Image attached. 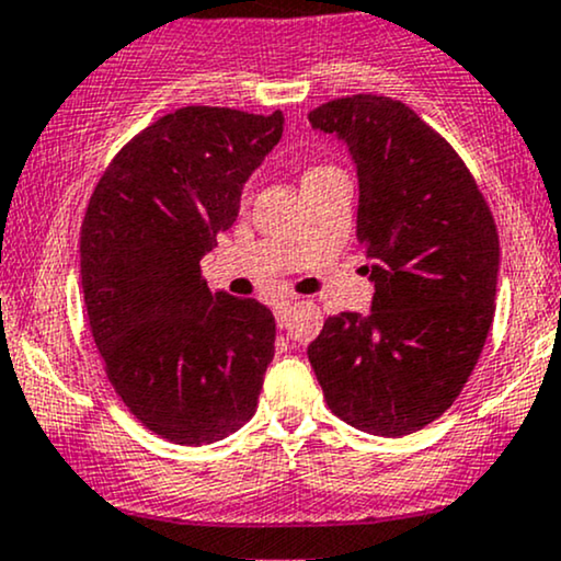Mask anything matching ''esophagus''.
<instances>
[{
	"label": "esophagus",
	"instance_id": "1",
	"mask_svg": "<svg viewBox=\"0 0 561 561\" xmlns=\"http://www.w3.org/2000/svg\"><path fill=\"white\" fill-rule=\"evenodd\" d=\"M293 298H282V300H276L274 302V317H276V324L279 327H285V321H287V313L293 311Z\"/></svg>",
	"mask_w": 561,
	"mask_h": 561
}]
</instances>
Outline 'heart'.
I'll return each instance as SVG.
<instances>
[{
    "mask_svg": "<svg viewBox=\"0 0 561 561\" xmlns=\"http://www.w3.org/2000/svg\"><path fill=\"white\" fill-rule=\"evenodd\" d=\"M324 169H327V165H313V169L306 171V176H308V173H317V171H324Z\"/></svg>",
    "mask_w": 561,
    "mask_h": 561,
    "instance_id": "obj_1",
    "label": "heart"
}]
</instances>
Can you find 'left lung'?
Returning <instances> with one entry per match:
<instances>
[{"mask_svg":"<svg viewBox=\"0 0 561 561\" xmlns=\"http://www.w3.org/2000/svg\"><path fill=\"white\" fill-rule=\"evenodd\" d=\"M358 165V227L375 300L337 313L308 345L334 416L401 437L446 414L478 364L495 313L499 231L478 182L433 126L379 94L308 113Z\"/></svg>","mask_w":561,"mask_h":561,"instance_id":"left-lung-1","label":"left lung"}]
</instances>
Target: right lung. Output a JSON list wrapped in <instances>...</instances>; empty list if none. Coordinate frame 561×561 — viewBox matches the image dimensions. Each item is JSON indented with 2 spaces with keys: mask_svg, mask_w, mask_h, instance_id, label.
Masks as SVG:
<instances>
[{
  "mask_svg": "<svg viewBox=\"0 0 561 561\" xmlns=\"http://www.w3.org/2000/svg\"><path fill=\"white\" fill-rule=\"evenodd\" d=\"M285 115L179 107L128 139L81 224L89 330L113 390L147 430L205 446L259 405L274 313L210 293L199 259L237 221L242 184L282 139Z\"/></svg>",
  "mask_w": 561,
  "mask_h": 561,
  "instance_id": "add662e5",
  "label": "right lung"
}]
</instances>
